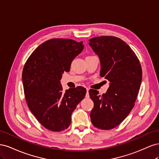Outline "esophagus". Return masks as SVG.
I'll list each match as a JSON object with an SVG mask.
<instances>
[{
  "label": "esophagus",
  "instance_id": "1",
  "mask_svg": "<svg viewBox=\"0 0 159 159\" xmlns=\"http://www.w3.org/2000/svg\"><path fill=\"white\" fill-rule=\"evenodd\" d=\"M86 89H87V94H86V95H85V97L87 98H89V88H86Z\"/></svg>",
  "mask_w": 159,
  "mask_h": 159
}]
</instances>
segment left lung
<instances>
[{
  "label": "left lung",
  "instance_id": "8db88e82",
  "mask_svg": "<svg viewBox=\"0 0 159 159\" xmlns=\"http://www.w3.org/2000/svg\"><path fill=\"white\" fill-rule=\"evenodd\" d=\"M89 45L100 59V75L110 81L105 93L89 91L94 103L90 113L91 123L99 129L116 127L133 108L142 80V68L137 56L120 38L98 36Z\"/></svg>",
  "mask_w": 159,
  "mask_h": 159
}]
</instances>
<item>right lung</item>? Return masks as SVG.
I'll use <instances>...</instances> for the list:
<instances>
[{"mask_svg":"<svg viewBox=\"0 0 159 159\" xmlns=\"http://www.w3.org/2000/svg\"><path fill=\"white\" fill-rule=\"evenodd\" d=\"M82 43L63 38L48 40L32 53L24 66L22 82L28 108L50 131L68 129L72 112L85 95L86 89L81 86L64 92L60 81L83 50Z\"/></svg>","mask_w":159,"mask_h":159,"instance_id":"add662e5","label":"right lung"}]
</instances>
